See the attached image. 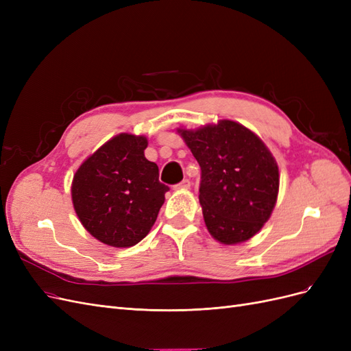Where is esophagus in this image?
<instances>
[{"mask_svg": "<svg viewBox=\"0 0 351 351\" xmlns=\"http://www.w3.org/2000/svg\"><path fill=\"white\" fill-rule=\"evenodd\" d=\"M176 190H187V189H190V180H183L182 183H178L176 187H174Z\"/></svg>", "mask_w": 351, "mask_h": 351, "instance_id": "obj_1", "label": "esophagus"}]
</instances>
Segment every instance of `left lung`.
<instances>
[{
	"label": "left lung",
	"mask_w": 351,
	"mask_h": 351,
	"mask_svg": "<svg viewBox=\"0 0 351 351\" xmlns=\"http://www.w3.org/2000/svg\"><path fill=\"white\" fill-rule=\"evenodd\" d=\"M177 133L202 169L199 202L209 234L227 246L258 234L280 190L278 164L268 146L232 120Z\"/></svg>",
	"instance_id": "1"
}]
</instances>
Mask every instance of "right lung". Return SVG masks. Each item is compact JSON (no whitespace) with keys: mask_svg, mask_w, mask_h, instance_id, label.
Segmentation results:
<instances>
[{"mask_svg":"<svg viewBox=\"0 0 351 351\" xmlns=\"http://www.w3.org/2000/svg\"><path fill=\"white\" fill-rule=\"evenodd\" d=\"M146 136L120 133L88 156L71 182L73 208L90 236L111 247H132L147 236L168 187L145 158Z\"/></svg>","mask_w":351,"mask_h":351,"instance_id":"right-lung-1","label":"right lung"}]
</instances>
